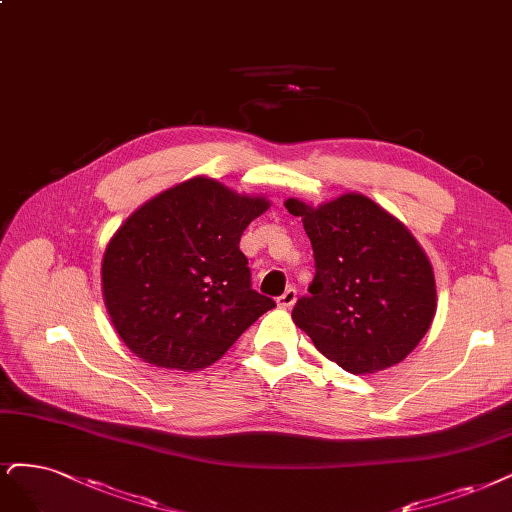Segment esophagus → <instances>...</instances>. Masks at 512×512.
<instances>
[{
  "mask_svg": "<svg viewBox=\"0 0 512 512\" xmlns=\"http://www.w3.org/2000/svg\"><path fill=\"white\" fill-rule=\"evenodd\" d=\"M296 303V290L294 288H288L284 294H281L279 298H277V305L279 307H292Z\"/></svg>",
  "mask_w": 512,
  "mask_h": 512,
  "instance_id": "esophagus-1",
  "label": "esophagus"
}]
</instances>
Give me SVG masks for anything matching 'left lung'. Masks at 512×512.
Listing matches in <instances>:
<instances>
[{
    "label": "left lung",
    "mask_w": 512,
    "mask_h": 512,
    "mask_svg": "<svg viewBox=\"0 0 512 512\" xmlns=\"http://www.w3.org/2000/svg\"><path fill=\"white\" fill-rule=\"evenodd\" d=\"M311 241L315 277L292 309L317 351L364 375L407 358L436 313L432 264L407 226L364 195L322 207L288 199Z\"/></svg>",
    "instance_id": "1"
}]
</instances>
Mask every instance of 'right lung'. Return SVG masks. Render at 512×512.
<instances>
[{"instance_id":"obj_1","label":"right lung","mask_w":512,"mask_h":512,"mask_svg":"<svg viewBox=\"0 0 512 512\" xmlns=\"http://www.w3.org/2000/svg\"><path fill=\"white\" fill-rule=\"evenodd\" d=\"M269 209L209 178L139 207L103 254V301L118 337L142 360L195 370L222 358L275 301L252 288L239 241Z\"/></svg>"}]
</instances>
